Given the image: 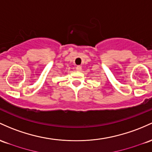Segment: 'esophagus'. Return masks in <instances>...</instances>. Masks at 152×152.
I'll return each mask as SVG.
<instances>
[{
  "label": "esophagus",
  "instance_id": "obj_1",
  "mask_svg": "<svg viewBox=\"0 0 152 152\" xmlns=\"http://www.w3.org/2000/svg\"><path fill=\"white\" fill-rule=\"evenodd\" d=\"M76 68V71H81V69H82L81 66H77Z\"/></svg>",
  "mask_w": 152,
  "mask_h": 152
}]
</instances>
